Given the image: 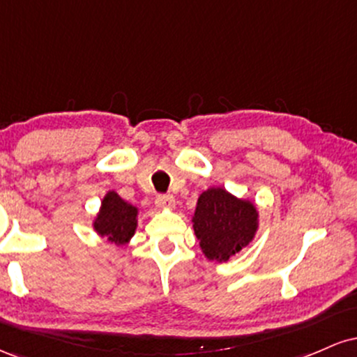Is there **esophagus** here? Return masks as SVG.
Returning a JSON list of instances; mask_svg holds the SVG:
<instances>
[{"label":"esophagus","instance_id":"1","mask_svg":"<svg viewBox=\"0 0 357 357\" xmlns=\"http://www.w3.org/2000/svg\"><path fill=\"white\" fill-rule=\"evenodd\" d=\"M174 198L171 195H162L155 198V206L158 208H165V210H173L174 208Z\"/></svg>","mask_w":357,"mask_h":357}]
</instances>
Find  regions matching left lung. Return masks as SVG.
Wrapping results in <instances>:
<instances>
[{
	"label": "left lung",
	"mask_w": 357,
	"mask_h": 357,
	"mask_svg": "<svg viewBox=\"0 0 357 357\" xmlns=\"http://www.w3.org/2000/svg\"><path fill=\"white\" fill-rule=\"evenodd\" d=\"M258 218L260 215L252 199L211 186L199 195L191 221L203 255L223 264L252 243Z\"/></svg>",
	"instance_id": "obj_1"
}]
</instances>
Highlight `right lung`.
Listing matches in <instances>:
<instances>
[{"label": "right lung", "instance_id": "1", "mask_svg": "<svg viewBox=\"0 0 357 357\" xmlns=\"http://www.w3.org/2000/svg\"><path fill=\"white\" fill-rule=\"evenodd\" d=\"M139 210L122 199L116 191H107L100 202V208L93 216V231L107 243L124 247L137 230Z\"/></svg>", "mask_w": 357, "mask_h": 357}]
</instances>
